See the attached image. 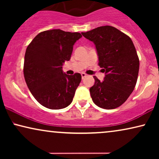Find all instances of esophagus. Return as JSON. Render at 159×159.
<instances>
[{
	"label": "esophagus",
	"mask_w": 159,
	"mask_h": 159,
	"mask_svg": "<svg viewBox=\"0 0 159 159\" xmlns=\"http://www.w3.org/2000/svg\"><path fill=\"white\" fill-rule=\"evenodd\" d=\"M81 75H82V79H84V77H87V75H86L85 73H82Z\"/></svg>",
	"instance_id": "34e87169"
}]
</instances>
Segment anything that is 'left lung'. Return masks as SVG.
Here are the masks:
<instances>
[{
    "label": "left lung",
    "instance_id": "8db88e82",
    "mask_svg": "<svg viewBox=\"0 0 159 159\" xmlns=\"http://www.w3.org/2000/svg\"><path fill=\"white\" fill-rule=\"evenodd\" d=\"M95 45L98 65L105 72L103 81L94 76L90 88L93 101L105 109L125 103L134 90L139 72V58L131 38L111 26H102L82 32Z\"/></svg>",
    "mask_w": 159,
    "mask_h": 159
}]
</instances>
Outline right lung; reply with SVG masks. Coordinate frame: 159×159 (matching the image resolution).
I'll use <instances>...</instances> for the list:
<instances>
[{
  "mask_svg": "<svg viewBox=\"0 0 159 159\" xmlns=\"http://www.w3.org/2000/svg\"><path fill=\"white\" fill-rule=\"evenodd\" d=\"M79 32L61 30L39 33L26 50L24 76L29 90L38 103L50 109L70 105L81 82L79 73L67 75L63 64L69 61Z\"/></svg>",
  "mask_w": 159,
  "mask_h": 159,
  "instance_id": "obj_1",
  "label": "right lung"
}]
</instances>
